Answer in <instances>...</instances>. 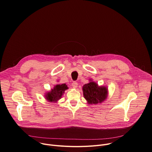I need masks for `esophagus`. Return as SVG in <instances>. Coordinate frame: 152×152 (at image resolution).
<instances>
[{
    "mask_svg": "<svg viewBox=\"0 0 152 152\" xmlns=\"http://www.w3.org/2000/svg\"><path fill=\"white\" fill-rule=\"evenodd\" d=\"M72 86L73 87H74V88L77 87V86H78V83L76 82V81H74V82L72 83Z\"/></svg>",
    "mask_w": 152,
    "mask_h": 152,
    "instance_id": "obj_1",
    "label": "esophagus"
}]
</instances>
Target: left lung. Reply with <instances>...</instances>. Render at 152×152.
I'll use <instances>...</instances> for the list:
<instances>
[{
	"instance_id": "obj_1",
	"label": "left lung",
	"mask_w": 152,
	"mask_h": 152,
	"mask_svg": "<svg viewBox=\"0 0 152 152\" xmlns=\"http://www.w3.org/2000/svg\"><path fill=\"white\" fill-rule=\"evenodd\" d=\"M83 94L90 104H97L104 101L107 94V90L104 87H99L94 82L86 84L83 87Z\"/></svg>"
}]
</instances>
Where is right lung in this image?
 I'll use <instances>...</instances> for the list:
<instances>
[{"label": "right lung", "instance_id": "1", "mask_svg": "<svg viewBox=\"0 0 152 152\" xmlns=\"http://www.w3.org/2000/svg\"><path fill=\"white\" fill-rule=\"evenodd\" d=\"M68 88L66 84L56 85L50 92L48 93L46 95V98L49 102H55L61 98L64 91Z\"/></svg>", "mask_w": 152, "mask_h": 152}]
</instances>
